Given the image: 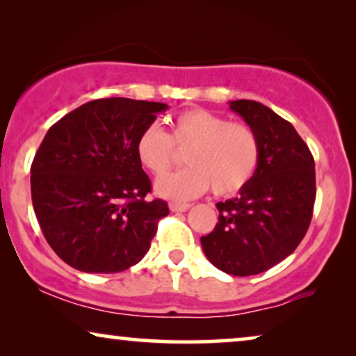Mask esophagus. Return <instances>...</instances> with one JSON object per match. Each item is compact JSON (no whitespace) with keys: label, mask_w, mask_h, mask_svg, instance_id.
I'll use <instances>...</instances> for the list:
<instances>
[{"label":"esophagus","mask_w":356,"mask_h":356,"mask_svg":"<svg viewBox=\"0 0 356 356\" xmlns=\"http://www.w3.org/2000/svg\"><path fill=\"white\" fill-rule=\"evenodd\" d=\"M191 207V204L186 202H170V211L172 212H184Z\"/></svg>","instance_id":"1"}]
</instances>
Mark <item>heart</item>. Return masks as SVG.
Here are the masks:
<instances>
[{
	"instance_id": "heart-1",
	"label": "heart",
	"mask_w": 356,
	"mask_h": 356,
	"mask_svg": "<svg viewBox=\"0 0 356 356\" xmlns=\"http://www.w3.org/2000/svg\"><path fill=\"white\" fill-rule=\"evenodd\" d=\"M177 148L188 150L191 167L159 179L155 186L160 196L177 201L201 196L211 186L218 196L241 191L261 160L259 136L250 124L202 108L175 116L170 134L157 124L147 126L136 143L140 165L155 177H163L178 162Z\"/></svg>"
}]
</instances>
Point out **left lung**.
<instances>
[{"mask_svg": "<svg viewBox=\"0 0 356 356\" xmlns=\"http://www.w3.org/2000/svg\"><path fill=\"white\" fill-rule=\"evenodd\" d=\"M261 140L254 177L236 197L218 202V223L201 238L204 254L230 275L261 274L296 250L316 199L314 159L291 123L254 100H233Z\"/></svg>", "mask_w": 356, "mask_h": 356, "instance_id": "1", "label": "left lung"}]
</instances>
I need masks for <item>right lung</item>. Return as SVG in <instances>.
Returning <instances> with one entry per match:
<instances>
[{"mask_svg": "<svg viewBox=\"0 0 356 356\" xmlns=\"http://www.w3.org/2000/svg\"><path fill=\"white\" fill-rule=\"evenodd\" d=\"M168 106L111 97L87 102L48 129L31 167L43 236L66 264L89 274L129 269L149 251L162 199L136 154L139 134Z\"/></svg>", "mask_w": 356, "mask_h": 356, "instance_id": "1", "label": "right lung"}]
</instances>
